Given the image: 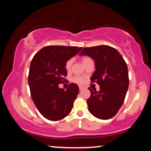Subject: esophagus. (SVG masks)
<instances>
[{
    "label": "esophagus",
    "mask_w": 151,
    "mask_h": 151,
    "mask_svg": "<svg viewBox=\"0 0 151 151\" xmlns=\"http://www.w3.org/2000/svg\"><path fill=\"white\" fill-rule=\"evenodd\" d=\"M79 90L84 89V86H79Z\"/></svg>",
    "instance_id": "esophagus-1"
}]
</instances>
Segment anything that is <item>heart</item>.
Returning a JSON list of instances; mask_svg holds the SVG:
<instances>
[{
  "label": "heart",
  "mask_w": 151,
  "mask_h": 151,
  "mask_svg": "<svg viewBox=\"0 0 151 151\" xmlns=\"http://www.w3.org/2000/svg\"><path fill=\"white\" fill-rule=\"evenodd\" d=\"M81 60V62H82V64L84 65H85L86 64L88 63L89 62L92 61V60H91L89 57H87V56L82 57ZM72 60H69L65 64L66 70L67 71H70L71 69V67H72ZM72 81H73L74 82L77 83V84H82V83L84 82V79L81 77H75L72 79Z\"/></svg>",
  "instance_id": "heart-1"
}]
</instances>
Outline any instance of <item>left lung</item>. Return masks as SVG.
Masks as SVG:
<instances>
[{
  "label": "left lung",
  "mask_w": 151,
  "mask_h": 151,
  "mask_svg": "<svg viewBox=\"0 0 151 151\" xmlns=\"http://www.w3.org/2000/svg\"><path fill=\"white\" fill-rule=\"evenodd\" d=\"M87 55L95 62L96 70L90 79L96 81L100 90L89 88V111L97 119L114 117L124 104L129 89V72L126 62L117 50L108 45L85 47L79 54Z\"/></svg>",
  "instance_id": "obj_1"
}]
</instances>
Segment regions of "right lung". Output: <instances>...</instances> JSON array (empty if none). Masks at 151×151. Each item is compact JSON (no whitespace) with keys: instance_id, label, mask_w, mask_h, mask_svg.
Instances as JSON below:
<instances>
[{"instance_id":"right-lung-1","label":"right lung","mask_w":151,"mask_h":151,"mask_svg":"<svg viewBox=\"0 0 151 151\" xmlns=\"http://www.w3.org/2000/svg\"><path fill=\"white\" fill-rule=\"evenodd\" d=\"M81 49L74 46H47L37 52L31 61L28 75L31 97L40 113L48 120H61L72 111L79 87L71 83L65 91L59 84L66 80V62Z\"/></svg>"}]
</instances>
